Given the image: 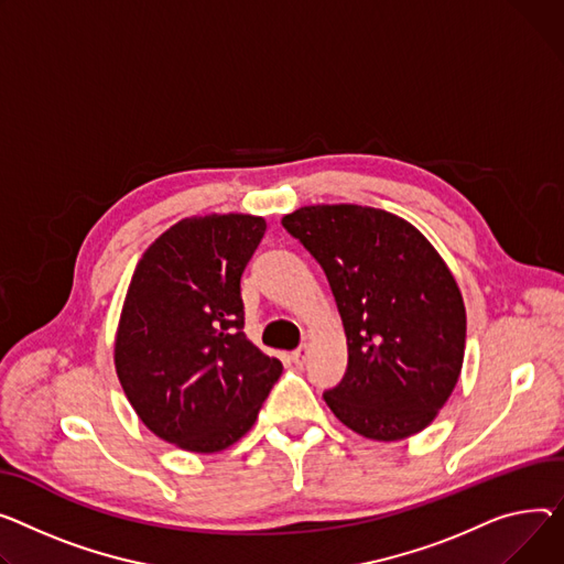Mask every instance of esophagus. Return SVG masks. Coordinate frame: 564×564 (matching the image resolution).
Listing matches in <instances>:
<instances>
[{"mask_svg":"<svg viewBox=\"0 0 564 564\" xmlns=\"http://www.w3.org/2000/svg\"><path fill=\"white\" fill-rule=\"evenodd\" d=\"M290 358H292V362H294V365H304V362H306V358H308V347H306V345H302L299 349H294Z\"/></svg>","mask_w":564,"mask_h":564,"instance_id":"34e87169","label":"esophagus"}]
</instances>
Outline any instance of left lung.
<instances>
[{
	"label": "left lung",
	"mask_w": 564,
	"mask_h": 564,
	"mask_svg": "<svg viewBox=\"0 0 564 564\" xmlns=\"http://www.w3.org/2000/svg\"><path fill=\"white\" fill-rule=\"evenodd\" d=\"M281 224L322 265L345 324V379L324 392L333 415L381 442L424 431L465 358L463 294L442 256L410 221L369 206H304Z\"/></svg>",
	"instance_id": "left-lung-1"
}]
</instances>
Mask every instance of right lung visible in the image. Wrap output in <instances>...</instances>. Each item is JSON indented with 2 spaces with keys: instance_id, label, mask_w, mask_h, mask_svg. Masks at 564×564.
Returning <instances> with one entry per match:
<instances>
[{
  "instance_id": "1",
  "label": "right lung",
  "mask_w": 564,
  "mask_h": 564,
  "mask_svg": "<svg viewBox=\"0 0 564 564\" xmlns=\"http://www.w3.org/2000/svg\"><path fill=\"white\" fill-rule=\"evenodd\" d=\"M265 229L262 217L240 213L181 219L131 276L118 379L142 424L185 452L238 442L283 371L242 333L240 276Z\"/></svg>"
}]
</instances>
